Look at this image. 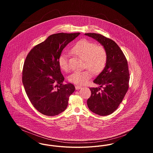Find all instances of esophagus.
<instances>
[{
	"label": "esophagus",
	"instance_id": "obj_1",
	"mask_svg": "<svg viewBox=\"0 0 153 153\" xmlns=\"http://www.w3.org/2000/svg\"><path fill=\"white\" fill-rule=\"evenodd\" d=\"M75 88H76V90H78V89H80L81 88V86H79V85H76L75 86Z\"/></svg>",
	"mask_w": 153,
	"mask_h": 153
}]
</instances>
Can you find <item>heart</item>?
Masks as SVG:
<instances>
[{"mask_svg": "<svg viewBox=\"0 0 153 153\" xmlns=\"http://www.w3.org/2000/svg\"><path fill=\"white\" fill-rule=\"evenodd\" d=\"M71 52L84 59L85 67L88 68L92 73L100 72L106 65L107 61L106 50L102 45H96L93 41L86 39H80L73 45ZM58 64L64 71L68 72L69 70L68 54L62 53L60 54L58 57ZM90 71L89 70L74 71L69 76L68 79L70 82L76 84H85L92 77Z\"/></svg>", "mask_w": 153, "mask_h": 153, "instance_id": "b5f03b06", "label": "heart"}]
</instances>
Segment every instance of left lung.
Instances as JSON below:
<instances>
[{
  "mask_svg": "<svg viewBox=\"0 0 153 153\" xmlns=\"http://www.w3.org/2000/svg\"><path fill=\"white\" fill-rule=\"evenodd\" d=\"M85 35L97 41L107 53L105 66L94 81L100 87L89 88L91 96L88 99V107L97 115H108L117 110L128 91L130 74L127 61L113 40L96 33Z\"/></svg>",
  "mask_w": 153,
  "mask_h": 153,
  "instance_id": "left-lung-1",
  "label": "left lung"
}]
</instances>
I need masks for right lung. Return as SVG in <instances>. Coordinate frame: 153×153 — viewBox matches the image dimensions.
Here are the masks:
<instances>
[{"label":"right lung","instance_id":"obj_1","mask_svg":"<svg viewBox=\"0 0 153 153\" xmlns=\"http://www.w3.org/2000/svg\"><path fill=\"white\" fill-rule=\"evenodd\" d=\"M52 34L34 46L27 54L22 71V82L30 101L46 116H55L67 108L69 97L75 90L72 84H63L58 57L66 46L80 35Z\"/></svg>","mask_w":153,"mask_h":153}]
</instances>
